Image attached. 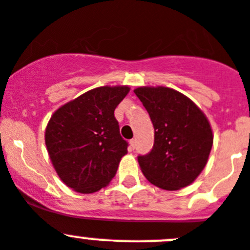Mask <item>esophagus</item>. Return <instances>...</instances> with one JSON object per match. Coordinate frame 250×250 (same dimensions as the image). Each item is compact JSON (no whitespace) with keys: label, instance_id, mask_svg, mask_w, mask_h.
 Here are the masks:
<instances>
[{"label":"esophagus","instance_id":"34e87169","mask_svg":"<svg viewBox=\"0 0 250 250\" xmlns=\"http://www.w3.org/2000/svg\"><path fill=\"white\" fill-rule=\"evenodd\" d=\"M136 148V139H130L129 141V149L130 150H134Z\"/></svg>","mask_w":250,"mask_h":250}]
</instances>
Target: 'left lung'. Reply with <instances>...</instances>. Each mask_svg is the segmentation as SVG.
<instances>
[{
	"label": "left lung",
	"mask_w": 250,
	"mask_h": 250,
	"mask_svg": "<svg viewBox=\"0 0 250 250\" xmlns=\"http://www.w3.org/2000/svg\"><path fill=\"white\" fill-rule=\"evenodd\" d=\"M150 116L154 144L146 155H138L142 172L153 185L180 190L204 170L213 136L204 112L190 99L169 87L134 90Z\"/></svg>",
	"instance_id": "8db88e82"
}]
</instances>
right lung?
Segmentation results:
<instances>
[{"label": "right lung", "instance_id": "1", "mask_svg": "<svg viewBox=\"0 0 250 250\" xmlns=\"http://www.w3.org/2000/svg\"><path fill=\"white\" fill-rule=\"evenodd\" d=\"M128 92V86L93 88L51 116L46 149L59 178L72 190L96 192L114 178L128 148L114 109Z\"/></svg>", "mask_w": 250, "mask_h": 250}]
</instances>
